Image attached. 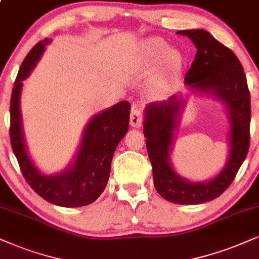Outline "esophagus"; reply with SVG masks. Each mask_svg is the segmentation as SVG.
Here are the masks:
<instances>
[{"label":"esophagus","instance_id":"1","mask_svg":"<svg viewBox=\"0 0 259 259\" xmlns=\"http://www.w3.org/2000/svg\"><path fill=\"white\" fill-rule=\"evenodd\" d=\"M143 122V112L141 111V109L134 106L132 110V115H130V125L134 127L141 126Z\"/></svg>","mask_w":259,"mask_h":259}]
</instances>
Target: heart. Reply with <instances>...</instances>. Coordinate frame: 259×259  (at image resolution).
<instances>
[{
	"instance_id": "1",
	"label": "heart",
	"mask_w": 259,
	"mask_h": 259,
	"mask_svg": "<svg viewBox=\"0 0 259 259\" xmlns=\"http://www.w3.org/2000/svg\"><path fill=\"white\" fill-rule=\"evenodd\" d=\"M163 59L168 72H177L180 68V57L177 52L167 51V47L163 42L157 40L150 41L148 45V61L150 66H157Z\"/></svg>"
}]
</instances>
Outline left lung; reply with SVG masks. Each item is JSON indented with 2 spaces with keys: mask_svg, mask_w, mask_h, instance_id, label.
Segmentation results:
<instances>
[{
  "mask_svg": "<svg viewBox=\"0 0 259 259\" xmlns=\"http://www.w3.org/2000/svg\"><path fill=\"white\" fill-rule=\"evenodd\" d=\"M188 36L196 54L185 82L193 91L205 92L224 102L229 109L230 157L220 174L208 182H188L170 164V148L181 103L177 96L151 103L146 108L143 133L153 167L154 186L168 201L198 205L218 198L234 180L250 147L251 101L246 75L237 55L205 29L178 32Z\"/></svg>",
  "mask_w": 259,
  "mask_h": 259,
  "instance_id": "obj_1",
  "label": "left lung"
}]
</instances>
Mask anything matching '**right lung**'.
Returning a JSON list of instances; mask_svg holds the SVG:
<instances>
[{"label":"right lung","instance_id":"right-lung-1","mask_svg":"<svg viewBox=\"0 0 259 259\" xmlns=\"http://www.w3.org/2000/svg\"><path fill=\"white\" fill-rule=\"evenodd\" d=\"M50 40L34 46L21 64L10 98V144L27 184L41 198L63 207H81L92 204L108 184L116 147L129 129V102L117 103L95 116L86 126L81 146L73 164L59 175L40 174L27 154L23 140L20 94L22 80L28 77Z\"/></svg>","mask_w":259,"mask_h":259}]
</instances>
